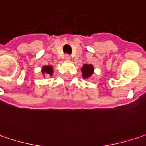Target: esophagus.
Returning <instances> with one entry per match:
<instances>
[{
	"mask_svg": "<svg viewBox=\"0 0 146 146\" xmlns=\"http://www.w3.org/2000/svg\"><path fill=\"white\" fill-rule=\"evenodd\" d=\"M64 59H65L66 60H70L71 57H70V56H68V55H65V56H64Z\"/></svg>",
	"mask_w": 146,
	"mask_h": 146,
	"instance_id": "obj_1",
	"label": "esophagus"
}]
</instances>
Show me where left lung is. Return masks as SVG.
<instances>
[{
    "label": "left lung",
    "instance_id": "obj_1",
    "mask_svg": "<svg viewBox=\"0 0 146 146\" xmlns=\"http://www.w3.org/2000/svg\"><path fill=\"white\" fill-rule=\"evenodd\" d=\"M94 66L92 64H84L82 68V77L84 79H88L90 78L92 74L94 73Z\"/></svg>",
    "mask_w": 146,
    "mask_h": 146
}]
</instances>
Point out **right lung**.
I'll return each mask as SVG.
<instances>
[{
	"label": "right lung",
	"instance_id": "obj_1",
	"mask_svg": "<svg viewBox=\"0 0 146 146\" xmlns=\"http://www.w3.org/2000/svg\"><path fill=\"white\" fill-rule=\"evenodd\" d=\"M42 73L43 75L52 76L53 73V67L52 65H45L42 68Z\"/></svg>",
	"mask_w": 146,
	"mask_h": 146
}]
</instances>
